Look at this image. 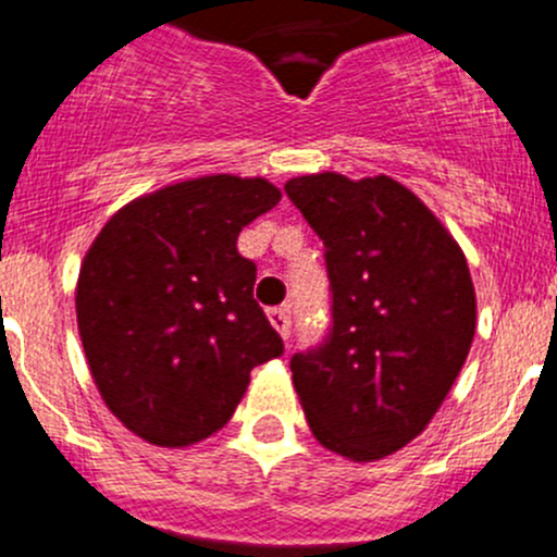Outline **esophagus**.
Returning a JSON list of instances; mask_svg holds the SVG:
<instances>
[{
    "label": "esophagus",
    "mask_w": 557,
    "mask_h": 557,
    "mask_svg": "<svg viewBox=\"0 0 557 557\" xmlns=\"http://www.w3.org/2000/svg\"><path fill=\"white\" fill-rule=\"evenodd\" d=\"M268 319H271V324L276 327V333L281 335V338H284V341L289 338V324H292L289 308H286V306L271 308V311H268Z\"/></svg>",
    "instance_id": "obj_1"
}]
</instances>
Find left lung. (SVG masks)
<instances>
[{
	"label": "left lung",
	"mask_w": 557,
	"mask_h": 557,
	"mask_svg": "<svg viewBox=\"0 0 557 557\" xmlns=\"http://www.w3.org/2000/svg\"><path fill=\"white\" fill-rule=\"evenodd\" d=\"M324 240L333 286L327 344L292 357L313 438L351 463L414 442L453 389L476 330L458 240L389 175H297L284 184Z\"/></svg>",
	"instance_id": "8db88e82"
}]
</instances>
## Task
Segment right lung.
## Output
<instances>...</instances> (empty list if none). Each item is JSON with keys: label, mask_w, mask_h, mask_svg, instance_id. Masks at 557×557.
I'll list each match as a JSON object with an SVG mask.
<instances>
[{"label": "right lung", "mask_w": 557, "mask_h": 557, "mask_svg": "<svg viewBox=\"0 0 557 557\" xmlns=\"http://www.w3.org/2000/svg\"><path fill=\"white\" fill-rule=\"evenodd\" d=\"M281 200L268 178L230 173L135 197L81 262L75 313L86 362L115 420L184 449L230 422L251 368L284 351L255 300L238 235Z\"/></svg>", "instance_id": "add662e5"}]
</instances>
